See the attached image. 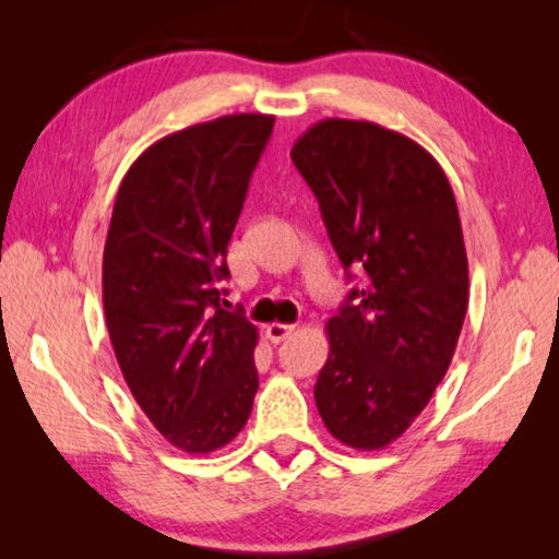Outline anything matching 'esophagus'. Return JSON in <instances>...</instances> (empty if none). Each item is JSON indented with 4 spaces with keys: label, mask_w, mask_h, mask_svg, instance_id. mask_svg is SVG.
<instances>
[{
    "label": "esophagus",
    "mask_w": 559,
    "mask_h": 559,
    "mask_svg": "<svg viewBox=\"0 0 559 559\" xmlns=\"http://www.w3.org/2000/svg\"><path fill=\"white\" fill-rule=\"evenodd\" d=\"M293 330H296V325H286V323H271L266 325V337L271 340V343H283Z\"/></svg>",
    "instance_id": "esophagus-1"
}]
</instances>
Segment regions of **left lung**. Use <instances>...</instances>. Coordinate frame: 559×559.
I'll return each instance as SVG.
<instances>
[{"label": "left lung", "instance_id": "obj_1", "mask_svg": "<svg viewBox=\"0 0 559 559\" xmlns=\"http://www.w3.org/2000/svg\"><path fill=\"white\" fill-rule=\"evenodd\" d=\"M318 197L337 259L365 269L328 320L316 382L328 431L390 447L449 372L468 308V259L449 177L427 150L377 122L325 118L290 150Z\"/></svg>", "mask_w": 559, "mask_h": 559}]
</instances>
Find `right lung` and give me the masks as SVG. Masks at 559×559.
<instances>
[{
    "label": "right lung",
    "mask_w": 559,
    "mask_h": 559,
    "mask_svg": "<svg viewBox=\"0 0 559 559\" xmlns=\"http://www.w3.org/2000/svg\"><path fill=\"white\" fill-rule=\"evenodd\" d=\"M273 116L234 112L150 145L122 177L103 249V308L120 372L155 429L212 453L249 419L259 330L222 308L226 246Z\"/></svg>",
    "instance_id": "right-lung-1"
}]
</instances>
